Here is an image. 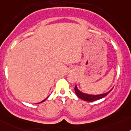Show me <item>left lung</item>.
<instances>
[{"label":"left lung","mask_w":131,"mask_h":131,"mask_svg":"<svg viewBox=\"0 0 131 131\" xmlns=\"http://www.w3.org/2000/svg\"><path fill=\"white\" fill-rule=\"evenodd\" d=\"M112 90V89H110L109 91L102 94H99V95H89V94L84 93L83 92L80 91L78 89V87L76 85V86H75V88H74V91H75V93H76V95H77L80 99H81L83 100V101H88V102H92V101H96V100L102 99V98H104V96H106Z\"/></svg>","instance_id":"left-lung-1"}]
</instances>
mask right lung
<instances>
[{
    "mask_svg": "<svg viewBox=\"0 0 131 131\" xmlns=\"http://www.w3.org/2000/svg\"><path fill=\"white\" fill-rule=\"evenodd\" d=\"M48 97H47V98H46V99H44V100H43V101H41V102H38V104H39V103H41V102H43V101H46V99H48Z\"/></svg>",
    "mask_w": 131,
    "mask_h": 131,
    "instance_id": "1",
    "label": "right lung"
}]
</instances>
